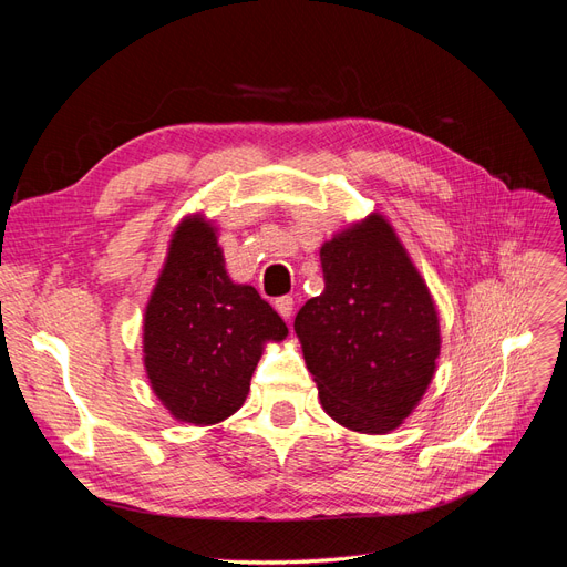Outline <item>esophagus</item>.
I'll return each instance as SVG.
<instances>
[{
    "instance_id": "esophagus-1",
    "label": "esophagus",
    "mask_w": 567,
    "mask_h": 567,
    "mask_svg": "<svg viewBox=\"0 0 567 567\" xmlns=\"http://www.w3.org/2000/svg\"><path fill=\"white\" fill-rule=\"evenodd\" d=\"M274 307H277V312H279L284 319H290V315H293L296 302H293V298H290V296H284V298L274 300Z\"/></svg>"
}]
</instances>
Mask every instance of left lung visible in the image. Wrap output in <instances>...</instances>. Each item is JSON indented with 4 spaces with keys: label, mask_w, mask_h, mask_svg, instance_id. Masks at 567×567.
Here are the masks:
<instances>
[{
    "label": "left lung",
    "mask_w": 567,
    "mask_h": 567,
    "mask_svg": "<svg viewBox=\"0 0 567 567\" xmlns=\"http://www.w3.org/2000/svg\"><path fill=\"white\" fill-rule=\"evenodd\" d=\"M321 267L323 293L293 323L321 406L350 431L390 433L435 375V300L381 213L326 241Z\"/></svg>",
    "instance_id": "8db88e82"
}]
</instances>
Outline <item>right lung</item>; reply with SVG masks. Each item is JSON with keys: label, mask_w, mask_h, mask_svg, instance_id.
<instances>
[{"label": "right lung", "mask_w": 567, "mask_h": 567, "mask_svg": "<svg viewBox=\"0 0 567 567\" xmlns=\"http://www.w3.org/2000/svg\"><path fill=\"white\" fill-rule=\"evenodd\" d=\"M142 336L151 390L169 416L215 425L241 409L265 346L288 329L252 286L229 279L217 227L196 213L169 238Z\"/></svg>", "instance_id": "right-lung-1"}]
</instances>
